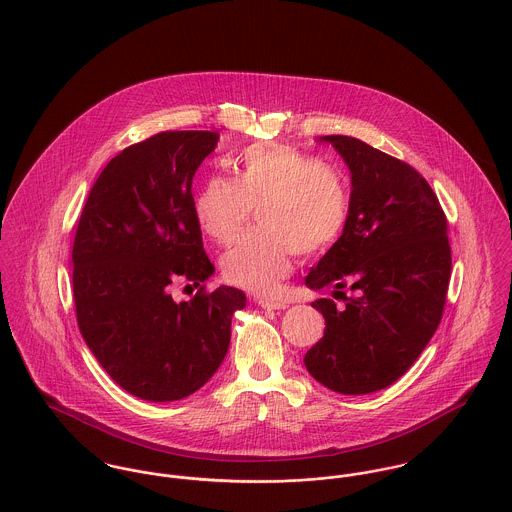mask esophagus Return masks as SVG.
Masks as SVG:
<instances>
[{
    "instance_id": "1",
    "label": "esophagus",
    "mask_w": 512,
    "mask_h": 512,
    "mask_svg": "<svg viewBox=\"0 0 512 512\" xmlns=\"http://www.w3.org/2000/svg\"><path fill=\"white\" fill-rule=\"evenodd\" d=\"M258 305L262 309H286L288 307L286 301H276V299H258Z\"/></svg>"
}]
</instances>
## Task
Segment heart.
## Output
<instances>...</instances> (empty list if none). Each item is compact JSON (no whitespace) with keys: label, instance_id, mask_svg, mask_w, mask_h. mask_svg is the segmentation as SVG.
Masks as SVG:
<instances>
[{"label":"heart","instance_id":"1","mask_svg":"<svg viewBox=\"0 0 512 512\" xmlns=\"http://www.w3.org/2000/svg\"><path fill=\"white\" fill-rule=\"evenodd\" d=\"M232 179L209 175L193 199L199 228L226 244L256 205L258 226L240 234L220 258L222 278L248 292L270 295L293 270L295 250H327L349 217L343 175L286 144H252L228 159Z\"/></svg>","mask_w":512,"mask_h":512}]
</instances>
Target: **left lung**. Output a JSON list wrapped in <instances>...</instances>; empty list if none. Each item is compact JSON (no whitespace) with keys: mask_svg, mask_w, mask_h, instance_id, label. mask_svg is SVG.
<instances>
[{"mask_svg":"<svg viewBox=\"0 0 512 512\" xmlns=\"http://www.w3.org/2000/svg\"><path fill=\"white\" fill-rule=\"evenodd\" d=\"M351 171L349 217L305 278L345 295L311 305L325 333L305 355L309 374L339 394L396 382L438 329L451 276L447 220L428 181L408 163L349 136H323Z\"/></svg>","mask_w":512,"mask_h":512,"instance_id":"left-lung-1","label":"left lung"}]
</instances>
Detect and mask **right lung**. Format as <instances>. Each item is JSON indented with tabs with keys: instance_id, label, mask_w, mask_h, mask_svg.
Wrapping results in <instances>:
<instances>
[{
	"instance_id": "1",
	"label": "right lung",
	"mask_w": 512,
	"mask_h": 512,
	"mask_svg": "<svg viewBox=\"0 0 512 512\" xmlns=\"http://www.w3.org/2000/svg\"><path fill=\"white\" fill-rule=\"evenodd\" d=\"M219 132H161L126 147L100 173L78 220L73 292L78 329L102 368L130 394L173 402L219 368L234 311L228 286L175 301L169 286L215 272L193 215V177Z\"/></svg>"
}]
</instances>
